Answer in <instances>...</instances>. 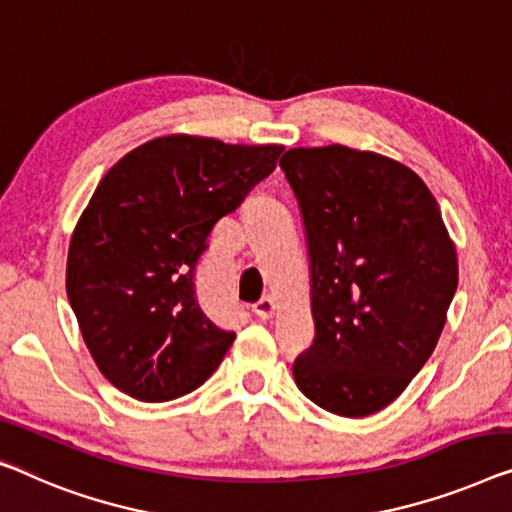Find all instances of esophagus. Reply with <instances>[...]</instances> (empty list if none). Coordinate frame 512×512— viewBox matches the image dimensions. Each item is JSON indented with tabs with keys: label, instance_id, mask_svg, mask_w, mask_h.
<instances>
[{
	"label": "esophagus",
	"instance_id": "obj_1",
	"mask_svg": "<svg viewBox=\"0 0 512 512\" xmlns=\"http://www.w3.org/2000/svg\"><path fill=\"white\" fill-rule=\"evenodd\" d=\"M276 308H278V305H276V301L271 299V296H262V299H259L253 305V312L259 319H269V317L276 315Z\"/></svg>",
	"mask_w": 512,
	"mask_h": 512
}]
</instances>
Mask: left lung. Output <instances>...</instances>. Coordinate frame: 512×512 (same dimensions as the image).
Returning <instances> with one entry per match:
<instances>
[{
	"label": "left lung",
	"mask_w": 512,
	"mask_h": 512,
	"mask_svg": "<svg viewBox=\"0 0 512 512\" xmlns=\"http://www.w3.org/2000/svg\"><path fill=\"white\" fill-rule=\"evenodd\" d=\"M280 167L301 207L315 319L296 386L331 414L370 416L437 347L455 246L430 188L398 160L329 144L289 149Z\"/></svg>",
	"instance_id": "obj_1"
}]
</instances>
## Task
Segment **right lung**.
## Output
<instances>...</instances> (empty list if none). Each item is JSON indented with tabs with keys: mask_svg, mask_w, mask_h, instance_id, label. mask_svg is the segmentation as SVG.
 Wrapping results in <instances>:
<instances>
[{
	"mask_svg": "<svg viewBox=\"0 0 512 512\" xmlns=\"http://www.w3.org/2000/svg\"><path fill=\"white\" fill-rule=\"evenodd\" d=\"M280 144L165 135L110 167L68 246L66 294L98 370L142 402L181 398L234 342L204 315L195 266L213 225L276 170Z\"/></svg>",
	"mask_w": 512,
	"mask_h": 512,
	"instance_id": "1",
	"label": "right lung"
}]
</instances>
